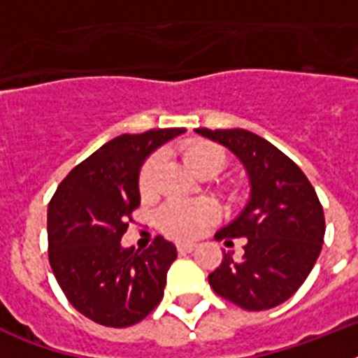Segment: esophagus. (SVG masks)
<instances>
[{
  "label": "esophagus",
  "instance_id": "obj_1",
  "mask_svg": "<svg viewBox=\"0 0 358 358\" xmlns=\"http://www.w3.org/2000/svg\"><path fill=\"white\" fill-rule=\"evenodd\" d=\"M196 245L195 243H176V249L178 252H191V250L195 249Z\"/></svg>",
  "mask_w": 358,
  "mask_h": 358
}]
</instances>
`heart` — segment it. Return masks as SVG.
Masks as SVG:
<instances>
[{"mask_svg":"<svg viewBox=\"0 0 358 358\" xmlns=\"http://www.w3.org/2000/svg\"><path fill=\"white\" fill-rule=\"evenodd\" d=\"M182 157L193 173L212 178L227 167V152L210 141H189L182 146ZM163 154L154 152L139 171V193L156 195L157 176L162 171ZM219 219V208L212 201H171L157 212V227L173 239H191L201 236Z\"/></svg>","mask_w":358,"mask_h":358,"instance_id":"obj_1","label":"heart"}]
</instances>
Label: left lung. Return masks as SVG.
Returning a JSON list of instances; mask_svg holds the SVG:
<instances>
[{
  "label": "left lung",
  "mask_w": 358,
  "mask_h": 358,
  "mask_svg": "<svg viewBox=\"0 0 358 358\" xmlns=\"http://www.w3.org/2000/svg\"><path fill=\"white\" fill-rule=\"evenodd\" d=\"M195 131L234 152L250 182L249 204L215 234L227 243L245 238L243 256L224 252L208 282L239 308L269 310L299 289L322 252V202L297 163L260 135L239 128Z\"/></svg>",
  "instance_id": "left-lung-1"
}]
</instances>
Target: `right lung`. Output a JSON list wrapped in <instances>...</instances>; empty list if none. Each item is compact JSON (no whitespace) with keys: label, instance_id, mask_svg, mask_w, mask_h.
I'll use <instances>...</instances> for the list:
<instances>
[{"label":"right lung","instance_id":"add662e5","mask_svg":"<svg viewBox=\"0 0 358 358\" xmlns=\"http://www.w3.org/2000/svg\"><path fill=\"white\" fill-rule=\"evenodd\" d=\"M185 128L115 137L76 165L48 206V256L70 305L106 327L145 320L159 301L176 247L157 236L148 249L120 245L139 208V169Z\"/></svg>","mask_w":358,"mask_h":358}]
</instances>
